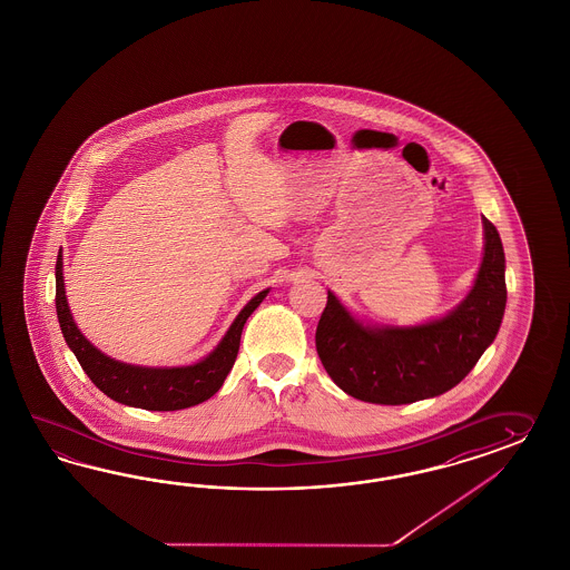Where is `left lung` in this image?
<instances>
[{"instance_id":"left-lung-1","label":"left lung","mask_w":570,"mask_h":570,"mask_svg":"<svg viewBox=\"0 0 570 570\" xmlns=\"http://www.w3.org/2000/svg\"><path fill=\"white\" fill-rule=\"evenodd\" d=\"M483 230L485 253L475 286L442 320L415 327L363 325L327 293L315 346L334 384L373 404L433 399L461 384L492 344L507 308L502 240L485 217Z\"/></svg>"}]
</instances>
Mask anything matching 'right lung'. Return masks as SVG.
Returning a JSON list of instances; mask_svg holds the SVG:
<instances>
[{
	"instance_id": "obj_1",
	"label": "right lung",
	"mask_w": 570,
	"mask_h": 570,
	"mask_svg": "<svg viewBox=\"0 0 570 570\" xmlns=\"http://www.w3.org/2000/svg\"><path fill=\"white\" fill-rule=\"evenodd\" d=\"M267 293L269 291H263L246 303L216 351L199 363L188 367H139L109 358L108 354L97 351L80 334L63 291L62 250L56 262V311L66 344L77 356L80 367L91 377L92 384L108 394L111 401L145 411H180L212 399L236 361L248 315L262 305Z\"/></svg>"
}]
</instances>
